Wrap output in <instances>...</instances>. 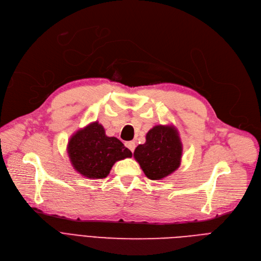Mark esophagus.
I'll return each mask as SVG.
<instances>
[{"mask_svg": "<svg viewBox=\"0 0 261 261\" xmlns=\"http://www.w3.org/2000/svg\"><path fill=\"white\" fill-rule=\"evenodd\" d=\"M125 145H126V147H128L131 150L132 153L134 152V149H135V143L134 142H127Z\"/></svg>", "mask_w": 261, "mask_h": 261, "instance_id": "esophagus-1", "label": "esophagus"}]
</instances>
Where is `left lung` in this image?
Masks as SVG:
<instances>
[{
  "label": "left lung",
  "mask_w": 261,
  "mask_h": 261,
  "mask_svg": "<svg viewBox=\"0 0 261 261\" xmlns=\"http://www.w3.org/2000/svg\"><path fill=\"white\" fill-rule=\"evenodd\" d=\"M183 147L179 132L173 126H154L146 134V143L134 150L139 162L150 180H162L180 167Z\"/></svg>",
  "instance_id": "8db88e82"
}]
</instances>
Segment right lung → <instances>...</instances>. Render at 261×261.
<instances>
[{
    "instance_id": "right-lung-1",
    "label": "right lung",
    "mask_w": 261,
    "mask_h": 261,
    "mask_svg": "<svg viewBox=\"0 0 261 261\" xmlns=\"http://www.w3.org/2000/svg\"><path fill=\"white\" fill-rule=\"evenodd\" d=\"M67 153L74 169L89 179H105L115 162L132 156V152L118 139L106 135L98 121L72 135Z\"/></svg>"
}]
</instances>
